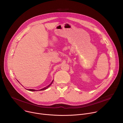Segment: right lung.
<instances>
[{
	"mask_svg": "<svg viewBox=\"0 0 123 123\" xmlns=\"http://www.w3.org/2000/svg\"><path fill=\"white\" fill-rule=\"evenodd\" d=\"M53 81H54V80H53V81H52V82L51 83V84L50 85H49V86H46V87H44V88H43V89H40V91H42V90H45V89H46L47 88H48V87H49V86H50L52 84V83H53ZM27 90H29V91H36V90H34V89H27Z\"/></svg>",
	"mask_w": 123,
	"mask_h": 123,
	"instance_id": "1",
	"label": "right lung"
}]
</instances>
